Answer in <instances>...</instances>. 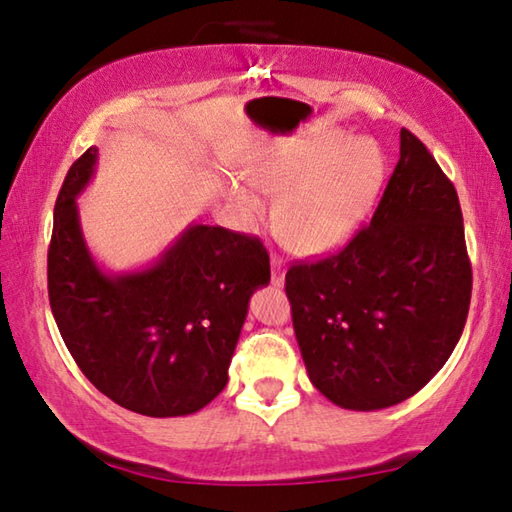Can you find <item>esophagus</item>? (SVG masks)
I'll return each instance as SVG.
<instances>
[{"mask_svg":"<svg viewBox=\"0 0 512 512\" xmlns=\"http://www.w3.org/2000/svg\"><path fill=\"white\" fill-rule=\"evenodd\" d=\"M271 284L284 287V262L280 257H271Z\"/></svg>","mask_w":512,"mask_h":512,"instance_id":"34e87169","label":"esophagus"}]
</instances>
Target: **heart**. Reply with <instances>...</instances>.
<instances>
[{"mask_svg": "<svg viewBox=\"0 0 512 512\" xmlns=\"http://www.w3.org/2000/svg\"><path fill=\"white\" fill-rule=\"evenodd\" d=\"M248 176L262 192L283 194L275 225L296 253L329 255L370 219L386 183V155L375 140L332 131L271 155ZM232 198L248 216L264 210L246 187L232 189Z\"/></svg>", "mask_w": 512, "mask_h": 512, "instance_id": "heart-1", "label": "heart"}]
</instances>
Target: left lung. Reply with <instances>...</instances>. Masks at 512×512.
I'll return each mask as SVG.
<instances>
[{
    "instance_id": "1",
    "label": "left lung",
    "mask_w": 512,
    "mask_h": 512,
    "mask_svg": "<svg viewBox=\"0 0 512 512\" xmlns=\"http://www.w3.org/2000/svg\"><path fill=\"white\" fill-rule=\"evenodd\" d=\"M307 375L329 402L379 411L420 391L461 339L472 296L454 185L402 128L400 160L368 228L287 273Z\"/></svg>"
}]
</instances>
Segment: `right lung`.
<instances>
[{
    "instance_id": "obj_1",
    "label": "right lung",
    "mask_w": 512,
    "mask_h": 512,
    "mask_svg": "<svg viewBox=\"0 0 512 512\" xmlns=\"http://www.w3.org/2000/svg\"><path fill=\"white\" fill-rule=\"evenodd\" d=\"M99 149L67 171L47 255L49 302L83 375L149 418L201 411L228 384L248 300L271 282L259 239L189 223L149 266L112 273L83 237L79 198Z\"/></svg>"
}]
</instances>
